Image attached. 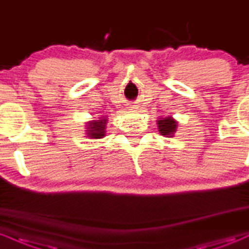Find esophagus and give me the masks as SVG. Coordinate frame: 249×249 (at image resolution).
I'll use <instances>...</instances> for the list:
<instances>
[{
	"label": "esophagus",
	"instance_id": "34e87169",
	"mask_svg": "<svg viewBox=\"0 0 249 249\" xmlns=\"http://www.w3.org/2000/svg\"><path fill=\"white\" fill-rule=\"evenodd\" d=\"M132 107V108H134V107H134V105H133V107ZM132 108H131V110H132Z\"/></svg>",
	"mask_w": 249,
	"mask_h": 249
}]
</instances>
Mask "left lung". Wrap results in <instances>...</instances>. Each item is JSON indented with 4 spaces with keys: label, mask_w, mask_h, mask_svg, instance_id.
Masks as SVG:
<instances>
[{
    "label": "left lung",
    "mask_w": 249,
    "mask_h": 249,
    "mask_svg": "<svg viewBox=\"0 0 249 249\" xmlns=\"http://www.w3.org/2000/svg\"><path fill=\"white\" fill-rule=\"evenodd\" d=\"M157 124H158L159 133L164 137H168V138L174 136L177 127H178V123H177L176 119H173L172 117L159 118L158 121H157Z\"/></svg>",
    "instance_id": "8db88e82"
}]
</instances>
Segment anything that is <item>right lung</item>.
<instances>
[{
    "label": "right lung",
    "instance_id": "add662e5",
    "mask_svg": "<svg viewBox=\"0 0 249 249\" xmlns=\"http://www.w3.org/2000/svg\"><path fill=\"white\" fill-rule=\"evenodd\" d=\"M107 117H101L97 121H90L85 125V133L88 134L90 139H101L105 137V128H107Z\"/></svg>",
    "mask_w": 249,
    "mask_h": 249
}]
</instances>
